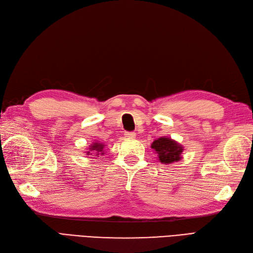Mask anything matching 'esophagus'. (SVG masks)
Segmentation results:
<instances>
[{"label": "esophagus", "instance_id": "34e87169", "mask_svg": "<svg viewBox=\"0 0 253 253\" xmlns=\"http://www.w3.org/2000/svg\"><path fill=\"white\" fill-rule=\"evenodd\" d=\"M125 136L126 137V138H135L136 133H134V132H126Z\"/></svg>", "mask_w": 253, "mask_h": 253}]
</instances>
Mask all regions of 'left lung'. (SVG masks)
<instances>
[{
  "label": "left lung",
  "mask_w": 253,
  "mask_h": 253,
  "mask_svg": "<svg viewBox=\"0 0 253 253\" xmlns=\"http://www.w3.org/2000/svg\"><path fill=\"white\" fill-rule=\"evenodd\" d=\"M151 148L155 150L158 154L159 162L163 164H173L180 160V154L183 149L181 145L175 140L168 138V137H160V138L153 141Z\"/></svg>",
  "instance_id": "obj_1"
}]
</instances>
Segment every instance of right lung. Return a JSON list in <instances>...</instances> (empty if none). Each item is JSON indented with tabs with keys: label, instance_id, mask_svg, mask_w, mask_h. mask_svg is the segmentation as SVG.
<instances>
[{
	"label": "right lung",
	"instance_id": "add662e5",
	"mask_svg": "<svg viewBox=\"0 0 253 253\" xmlns=\"http://www.w3.org/2000/svg\"><path fill=\"white\" fill-rule=\"evenodd\" d=\"M103 148H104V144L103 143H98V142H95L93 143L89 147V151L85 152V154L87 155H91V154H96L97 156L98 155H102L103 154ZM95 156V155H93ZM99 157V156H98Z\"/></svg>",
	"mask_w": 253,
	"mask_h": 253
}]
</instances>
